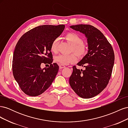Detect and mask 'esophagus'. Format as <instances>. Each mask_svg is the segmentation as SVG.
Returning <instances> with one entry per match:
<instances>
[{"label": "esophagus", "instance_id": "esophagus-1", "mask_svg": "<svg viewBox=\"0 0 128 128\" xmlns=\"http://www.w3.org/2000/svg\"><path fill=\"white\" fill-rule=\"evenodd\" d=\"M65 67H66L65 66H64L63 64H59V68H60V69H62V68H64Z\"/></svg>", "mask_w": 128, "mask_h": 128}]
</instances>
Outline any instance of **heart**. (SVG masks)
<instances>
[{"label": "heart", "mask_w": 128, "mask_h": 128, "mask_svg": "<svg viewBox=\"0 0 128 128\" xmlns=\"http://www.w3.org/2000/svg\"><path fill=\"white\" fill-rule=\"evenodd\" d=\"M65 40L68 43L72 45L70 52L74 53L76 56L80 58H82L86 56L88 51V45L85 42H82L81 37L76 33L68 32L65 35ZM58 40H54L51 45V50L53 53L57 51ZM75 54L73 53L69 54H61L55 57V61L63 65H67L70 63H73L77 60Z\"/></svg>", "instance_id": "heart-1"}]
</instances>
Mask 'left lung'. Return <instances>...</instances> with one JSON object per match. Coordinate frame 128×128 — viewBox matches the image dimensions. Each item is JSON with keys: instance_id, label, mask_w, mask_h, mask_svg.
<instances>
[{"instance_id": "8db88e82", "label": "left lung", "mask_w": 128, "mask_h": 128, "mask_svg": "<svg viewBox=\"0 0 128 128\" xmlns=\"http://www.w3.org/2000/svg\"><path fill=\"white\" fill-rule=\"evenodd\" d=\"M70 27L85 34L88 52L77 64L86 69L80 70L74 66L69 84L80 97H94L103 91L110 78L115 60L113 48L103 34L94 26L78 24Z\"/></svg>"}]
</instances>
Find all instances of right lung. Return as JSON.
Instances as JSON below:
<instances>
[{
	"instance_id": "add662e5",
	"label": "right lung",
	"mask_w": 128,
	"mask_h": 128,
	"mask_svg": "<svg viewBox=\"0 0 128 128\" xmlns=\"http://www.w3.org/2000/svg\"><path fill=\"white\" fill-rule=\"evenodd\" d=\"M65 26L42 25L28 31L20 38L13 56L12 70L21 90L32 96H38L50 86L59 70L53 64L52 42L63 32ZM50 64L42 69V64Z\"/></svg>"
}]
</instances>
